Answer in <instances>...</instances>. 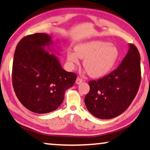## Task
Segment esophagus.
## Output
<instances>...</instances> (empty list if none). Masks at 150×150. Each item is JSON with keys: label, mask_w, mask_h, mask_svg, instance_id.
Here are the masks:
<instances>
[{"label": "esophagus", "mask_w": 150, "mask_h": 150, "mask_svg": "<svg viewBox=\"0 0 150 150\" xmlns=\"http://www.w3.org/2000/svg\"><path fill=\"white\" fill-rule=\"evenodd\" d=\"M82 81H83V79H82L81 78H80V77H77V79H76L75 83H76V84H77V85H79V84L81 83Z\"/></svg>", "instance_id": "esophagus-1"}]
</instances>
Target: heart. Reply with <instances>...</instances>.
Segmentation results:
<instances>
[{
  "instance_id": "obj_1",
  "label": "heart",
  "mask_w": 150,
  "mask_h": 150,
  "mask_svg": "<svg viewBox=\"0 0 150 150\" xmlns=\"http://www.w3.org/2000/svg\"><path fill=\"white\" fill-rule=\"evenodd\" d=\"M119 56L116 46L103 41H90L76 45L75 52H67V60L72 66L79 64V58L90 77H100L113 68Z\"/></svg>"
}]
</instances>
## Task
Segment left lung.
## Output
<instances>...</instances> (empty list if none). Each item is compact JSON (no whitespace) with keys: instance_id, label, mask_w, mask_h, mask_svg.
Masks as SVG:
<instances>
[{"instance_id":"left-lung-1","label":"left lung","mask_w":150,"mask_h":150,"mask_svg":"<svg viewBox=\"0 0 150 150\" xmlns=\"http://www.w3.org/2000/svg\"><path fill=\"white\" fill-rule=\"evenodd\" d=\"M140 54L129 44L127 54L117 68L105 77L89 81L90 92L85 96L89 112L100 119H111L130 106L141 83Z\"/></svg>"}]
</instances>
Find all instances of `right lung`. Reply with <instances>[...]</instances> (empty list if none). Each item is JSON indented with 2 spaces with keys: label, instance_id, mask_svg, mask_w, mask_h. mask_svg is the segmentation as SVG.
<instances>
[{
  "label": "right lung",
  "instance_id": "add662e5",
  "mask_svg": "<svg viewBox=\"0 0 150 150\" xmlns=\"http://www.w3.org/2000/svg\"><path fill=\"white\" fill-rule=\"evenodd\" d=\"M52 37L36 33L21 39L13 62L14 91L21 103L33 112H52L62 104L65 91L74 84L75 73L61 67Z\"/></svg>",
  "mask_w": 150,
  "mask_h": 150
}]
</instances>
